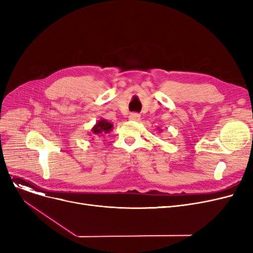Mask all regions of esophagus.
I'll list each match as a JSON object with an SVG mask.
<instances>
[{
	"mask_svg": "<svg viewBox=\"0 0 253 253\" xmlns=\"http://www.w3.org/2000/svg\"><path fill=\"white\" fill-rule=\"evenodd\" d=\"M140 115L137 113H131L129 115V120H132V121H139Z\"/></svg>",
	"mask_w": 253,
	"mask_h": 253,
	"instance_id": "34e87169",
	"label": "esophagus"
}]
</instances>
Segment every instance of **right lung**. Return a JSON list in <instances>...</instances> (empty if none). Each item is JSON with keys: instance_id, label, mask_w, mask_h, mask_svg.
Returning <instances> with one entry per match:
<instances>
[{"instance_id": "add662e5", "label": "right lung", "mask_w": 253, "mask_h": 253, "mask_svg": "<svg viewBox=\"0 0 253 253\" xmlns=\"http://www.w3.org/2000/svg\"><path fill=\"white\" fill-rule=\"evenodd\" d=\"M112 129H113V124L110 123L109 121H106L104 119H101L94 125V127L91 129V131L93 135L101 136L103 134L109 133Z\"/></svg>"}]
</instances>
